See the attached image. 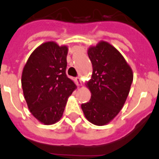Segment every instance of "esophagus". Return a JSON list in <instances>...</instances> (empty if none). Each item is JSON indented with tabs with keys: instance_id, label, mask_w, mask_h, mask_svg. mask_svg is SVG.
I'll return each instance as SVG.
<instances>
[{
	"instance_id": "1",
	"label": "esophagus",
	"mask_w": 159,
	"mask_h": 159,
	"mask_svg": "<svg viewBox=\"0 0 159 159\" xmlns=\"http://www.w3.org/2000/svg\"><path fill=\"white\" fill-rule=\"evenodd\" d=\"M75 80H76V85H77V86H81L82 85H83V83H82V80L80 77H76Z\"/></svg>"
}]
</instances>
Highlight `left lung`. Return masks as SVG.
<instances>
[{
    "label": "left lung",
    "instance_id": "1",
    "mask_svg": "<svg viewBox=\"0 0 159 159\" xmlns=\"http://www.w3.org/2000/svg\"><path fill=\"white\" fill-rule=\"evenodd\" d=\"M91 79L86 86L91 93L81 108L86 118L97 126L107 125L122 109L133 81V71L120 52L105 41L89 47Z\"/></svg>",
    "mask_w": 159,
    "mask_h": 159
}]
</instances>
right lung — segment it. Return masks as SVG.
<instances>
[{"instance_id":"obj_1","label":"right lung","mask_w":159,"mask_h":159,"mask_svg":"<svg viewBox=\"0 0 159 159\" xmlns=\"http://www.w3.org/2000/svg\"><path fill=\"white\" fill-rule=\"evenodd\" d=\"M68 46L50 41L30 55L21 75L23 93L30 112L45 125L59 121L76 86L67 77Z\"/></svg>"}]
</instances>
